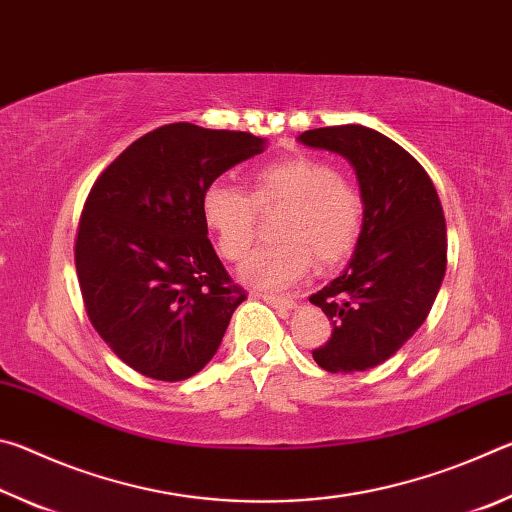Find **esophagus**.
Here are the masks:
<instances>
[{
  "label": "esophagus",
  "instance_id": "1",
  "mask_svg": "<svg viewBox=\"0 0 512 512\" xmlns=\"http://www.w3.org/2000/svg\"><path fill=\"white\" fill-rule=\"evenodd\" d=\"M259 298L268 302V305H273L275 309H287V311L296 309V300L289 296H271V293H259Z\"/></svg>",
  "mask_w": 512,
  "mask_h": 512
}]
</instances>
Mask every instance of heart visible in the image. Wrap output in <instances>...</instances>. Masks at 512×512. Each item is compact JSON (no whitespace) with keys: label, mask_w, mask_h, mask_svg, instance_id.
Segmentation results:
<instances>
[{"label":"heart","mask_w":512,"mask_h":512,"mask_svg":"<svg viewBox=\"0 0 512 512\" xmlns=\"http://www.w3.org/2000/svg\"><path fill=\"white\" fill-rule=\"evenodd\" d=\"M284 207L275 235L282 241L259 248L241 266V280L259 289H287L309 268L334 266L357 246L366 205L359 189L339 178L327 162L296 155L257 169L250 192L225 180L205 187L201 212L221 255L244 259L257 239V210Z\"/></svg>","instance_id":"obj_1"}]
</instances>
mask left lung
Listing matches in <instances>:
<instances>
[{"label":"left lung","mask_w":512,"mask_h":512,"mask_svg":"<svg viewBox=\"0 0 512 512\" xmlns=\"http://www.w3.org/2000/svg\"><path fill=\"white\" fill-rule=\"evenodd\" d=\"M298 142L348 160L366 205L348 266L309 298L332 320V339L314 361L345 375L375 368L418 332L438 296L447 266L443 205L422 164L372 128H316Z\"/></svg>","instance_id":"obj_1"}]
</instances>
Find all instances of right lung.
I'll return each mask as SVG.
<instances>
[{"instance_id": "1", "label": "right lung", "mask_w": 512, "mask_h": 512, "mask_svg": "<svg viewBox=\"0 0 512 512\" xmlns=\"http://www.w3.org/2000/svg\"><path fill=\"white\" fill-rule=\"evenodd\" d=\"M264 149V137L180 121L133 142L90 189L76 273L94 329L133 370L183 381L219 350L246 293L207 239L201 198Z\"/></svg>"}]
</instances>
